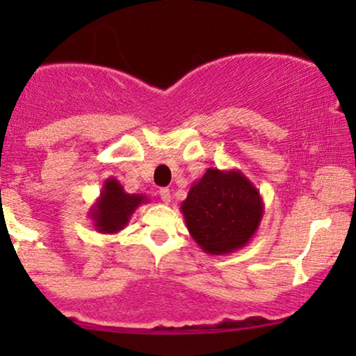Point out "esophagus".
Listing matches in <instances>:
<instances>
[{"mask_svg":"<svg viewBox=\"0 0 356 356\" xmlns=\"http://www.w3.org/2000/svg\"><path fill=\"white\" fill-rule=\"evenodd\" d=\"M159 195H161V199L165 204H169L170 201H172V194H170V189H167V187H164V189L159 191Z\"/></svg>","mask_w":356,"mask_h":356,"instance_id":"obj_1","label":"esophagus"}]
</instances>
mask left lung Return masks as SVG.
I'll use <instances>...</instances> for the list:
<instances>
[{
    "label": "left lung",
    "mask_w": 356,
    "mask_h": 356,
    "mask_svg": "<svg viewBox=\"0 0 356 356\" xmlns=\"http://www.w3.org/2000/svg\"><path fill=\"white\" fill-rule=\"evenodd\" d=\"M192 239L207 254L244 248L259 227L264 202L256 186L238 169L209 167L181 204Z\"/></svg>",
    "instance_id": "obj_1"
}]
</instances>
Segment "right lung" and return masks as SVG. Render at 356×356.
Listing matches in <instances>:
<instances>
[{
    "mask_svg": "<svg viewBox=\"0 0 356 356\" xmlns=\"http://www.w3.org/2000/svg\"><path fill=\"white\" fill-rule=\"evenodd\" d=\"M147 202V195L129 194L115 177H108L102 186L99 199L90 207L88 216L93 220L95 231L102 234H115L129 224L137 207Z\"/></svg>",
    "mask_w": 356,
    "mask_h": 356,
    "instance_id": "obj_1",
    "label": "right lung"
}]
</instances>
